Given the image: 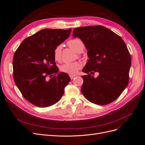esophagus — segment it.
<instances>
[{"label":"esophagus","instance_id":"obj_1","mask_svg":"<svg viewBox=\"0 0 145 145\" xmlns=\"http://www.w3.org/2000/svg\"><path fill=\"white\" fill-rule=\"evenodd\" d=\"M69 76H70L71 79H74L76 77V76L75 75H73V74H70Z\"/></svg>","mask_w":145,"mask_h":145}]
</instances>
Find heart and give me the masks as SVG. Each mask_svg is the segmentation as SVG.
<instances>
[{"mask_svg": "<svg viewBox=\"0 0 145 145\" xmlns=\"http://www.w3.org/2000/svg\"><path fill=\"white\" fill-rule=\"evenodd\" d=\"M67 45L71 49L77 53H82L85 49V44L79 38L76 37L69 40ZM62 45H57L53 49V57L56 61L59 62L62 59ZM81 68V65L77 62L66 63L60 66V71L70 74H75Z\"/></svg>", "mask_w": 145, "mask_h": 145, "instance_id": "1", "label": "heart"}]
</instances>
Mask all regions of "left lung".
Listing matches in <instances>:
<instances>
[{"label": "left lung", "instance_id": "left-lung-1", "mask_svg": "<svg viewBox=\"0 0 145 145\" xmlns=\"http://www.w3.org/2000/svg\"><path fill=\"white\" fill-rule=\"evenodd\" d=\"M72 36L84 43L89 58L82 71L81 92L90 102L105 105L115 101L128 85L131 56L121 37L103 26L73 29ZM97 71L95 78L89 73Z\"/></svg>", "mask_w": 145, "mask_h": 145}]
</instances>
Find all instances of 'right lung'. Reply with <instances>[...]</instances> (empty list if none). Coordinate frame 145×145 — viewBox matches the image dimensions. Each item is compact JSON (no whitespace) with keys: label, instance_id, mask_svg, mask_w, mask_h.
Masks as SVG:
<instances>
[{"label":"right lung","instance_id":"add662e5","mask_svg":"<svg viewBox=\"0 0 145 145\" xmlns=\"http://www.w3.org/2000/svg\"><path fill=\"white\" fill-rule=\"evenodd\" d=\"M68 30L45 29L24 40L13 58L15 83L23 96L38 107L46 108L57 102L71 81L59 68L53 49L69 36Z\"/></svg>","mask_w":145,"mask_h":145}]
</instances>
